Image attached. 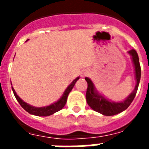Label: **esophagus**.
Segmentation results:
<instances>
[{
	"mask_svg": "<svg viewBox=\"0 0 149 149\" xmlns=\"http://www.w3.org/2000/svg\"><path fill=\"white\" fill-rule=\"evenodd\" d=\"M88 74V72L87 71H83L81 72V77H84V76H86Z\"/></svg>",
	"mask_w": 149,
	"mask_h": 149,
	"instance_id": "34e87169",
	"label": "esophagus"
}]
</instances>
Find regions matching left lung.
Segmentation results:
<instances>
[{
    "label": "left lung",
    "instance_id": "obj_1",
    "mask_svg": "<svg viewBox=\"0 0 149 149\" xmlns=\"http://www.w3.org/2000/svg\"><path fill=\"white\" fill-rule=\"evenodd\" d=\"M128 53L131 56L132 61L134 67L136 85H135L133 91L123 101L115 102L104 97L97 90L93 82L92 81L90 78L85 77V81H87L88 83V88L86 92V100H87L88 104L92 109H93L97 112H100L102 115L114 116L125 111L131 104L136 94L141 76V65H140L138 54L137 52H136V50L132 49L130 51H128Z\"/></svg>",
    "mask_w": 149,
    "mask_h": 149
}]
</instances>
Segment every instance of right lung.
<instances>
[{
  "instance_id": "add662e5",
  "label": "right lung",
  "mask_w": 149,
  "mask_h": 149,
  "mask_svg": "<svg viewBox=\"0 0 149 149\" xmlns=\"http://www.w3.org/2000/svg\"><path fill=\"white\" fill-rule=\"evenodd\" d=\"M80 79V77H77L75 80L72 81L71 84L68 85L67 88L65 89L64 93L62 95L61 98L59 99L57 101H56L54 103L51 104H49L48 106L45 107H34L33 105H30L29 104L26 102H24V100L21 99L19 96H18L16 91L14 90L13 88H12L13 89V92L14 93V96L16 97V99L17 100V101L19 102V104H21V106L24 109L26 112H28L29 113H30L32 115H35V116H48L52 115L53 113L55 112H58L61 109H62L64 106L65 105V104L67 102V98H68V96L69 93L71 92L72 88L74 87L75 84L76 82Z\"/></svg>"
}]
</instances>
